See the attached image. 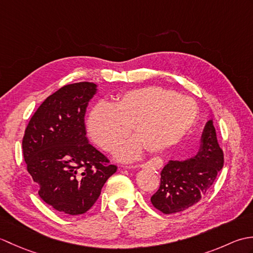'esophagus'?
Listing matches in <instances>:
<instances>
[{"label":"esophagus","instance_id":"1","mask_svg":"<svg viewBox=\"0 0 253 253\" xmlns=\"http://www.w3.org/2000/svg\"><path fill=\"white\" fill-rule=\"evenodd\" d=\"M161 165L157 162H147V163H142V164H135V165H128V166H124L126 169H159Z\"/></svg>","mask_w":253,"mask_h":253}]
</instances>
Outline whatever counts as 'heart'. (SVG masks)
<instances>
[{
	"label": "heart",
	"instance_id": "heart-1",
	"mask_svg": "<svg viewBox=\"0 0 253 253\" xmlns=\"http://www.w3.org/2000/svg\"><path fill=\"white\" fill-rule=\"evenodd\" d=\"M198 105L189 96L161 87H143L118 94L112 104L99 102L91 110L87 128L91 139L112 152L131 131L144 146L160 151L178 142L195 125ZM138 139L117 151L122 160H132L141 151Z\"/></svg>",
	"mask_w": 253,
	"mask_h": 253
}]
</instances>
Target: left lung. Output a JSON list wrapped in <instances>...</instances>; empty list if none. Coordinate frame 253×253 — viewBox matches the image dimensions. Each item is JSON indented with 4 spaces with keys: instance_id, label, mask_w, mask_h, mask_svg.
<instances>
[{
    "instance_id": "left-lung-1",
    "label": "left lung",
    "mask_w": 253,
    "mask_h": 253,
    "mask_svg": "<svg viewBox=\"0 0 253 253\" xmlns=\"http://www.w3.org/2000/svg\"><path fill=\"white\" fill-rule=\"evenodd\" d=\"M223 165L224 153L211 120L204 127L201 148L196 157L170 160L164 166L159 189L151 197L152 206L164 214L182 212L195 206L211 190Z\"/></svg>"
}]
</instances>
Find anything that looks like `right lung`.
Segmentation results:
<instances>
[{
	"label": "right lung",
	"instance_id": "right-lung-1",
	"mask_svg": "<svg viewBox=\"0 0 253 253\" xmlns=\"http://www.w3.org/2000/svg\"><path fill=\"white\" fill-rule=\"evenodd\" d=\"M95 91L88 82L58 89L38 107L23 138L27 170L40 198L68 215L90 210L117 170L85 137V109Z\"/></svg>",
	"mask_w": 253,
	"mask_h": 253
}]
</instances>
